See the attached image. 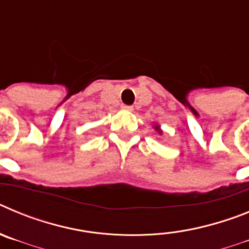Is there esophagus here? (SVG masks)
I'll list each match as a JSON object with an SVG mask.
<instances>
[{"instance_id": "34e87169", "label": "esophagus", "mask_w": 249, "mask_h": 249, "mask_svg": "<svg viewBox=\"0 0 249 249\" xmlns=\"http://www.w3.org/2000/svg\"><path fill=\"white\" fill-rule=\"evenodd\" d=\"M122 108H123V109H126V111H133V106L122 105Z\"/></svg>"}]
</instances>
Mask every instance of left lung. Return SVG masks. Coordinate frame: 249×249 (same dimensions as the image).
I'll list each match as a JSON object with an SVG mask.
<instances>
[{
    "label": "left lung",
    "instance_id": "obj_1",
    "mask_svg": "<svg viewBox=\"0 0 249 249\" xmlns=\"http://www.w3.org/2000/svg\"><path fill=\"white\" fill-rule=\"evenodd\" d=\"M156 129H157V131H158V133H160V129H158V128H156Z\"/></svg>",
    "mask_w": 249,
    "mask_h": 249
}]
</instances>
